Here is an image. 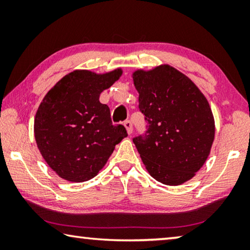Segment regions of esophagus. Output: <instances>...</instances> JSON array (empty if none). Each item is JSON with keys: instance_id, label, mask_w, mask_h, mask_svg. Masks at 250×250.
<instances>
[{"instance_id": "1", "label": "esophagus", "mask_w": 250, "mask_h": 250, "mask_svg": "<svg viewBox=\"0 0 250 250\" xmlns=\"http://www.w3.org/2000/svg\"><path fill=\"white\" fill-rule=\"evenodd\" d=\"M124 125L125 126L126 132H128V134H131V133H132L133 128H132V124H131V121H130V120H126V121H125Z\"/></svg>"}]
</instances>
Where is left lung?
<instances>
[{"instance_id":"8db88e82","label":"left lung","mask_w":250,"mask_h":250,"mask_svg":"<svg viewBox=\"0 0 250 250\" xmlns=\"http://www.w3.org/2000/svg\"><path fill=\"white\" fill-rule=\"evenodd\" d=\"M146 132L133 139L149 174L183 184L204 166L215 137L209 104L188 76L170 65L132 74Z\"/></svg>"}]
</instances>
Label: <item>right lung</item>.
<instances>
[{
    "label": "right lung",
    "instance_id": "1",
    "mask_svg": "<svg viewBox=\"0 0 250 250\" xmlns=\"http://www.w3.org/2000/svg\"><path fill=\"white\" fill-rule=\"evenodd\" d=\"M121 75V68L104 74L74 70L41 103L34 120L36 145L62 179L80 183L95 177L128 135L124 125H112L109 107L99 101Z\"/></svg>",
    "mask_w": 250,
    "mask_h": 250
}]
</instances>
